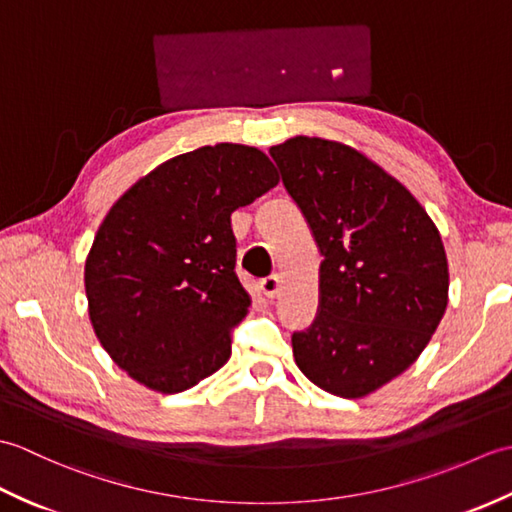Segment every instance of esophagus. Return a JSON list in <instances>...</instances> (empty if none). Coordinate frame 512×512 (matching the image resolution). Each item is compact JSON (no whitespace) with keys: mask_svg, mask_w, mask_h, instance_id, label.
I'll use <instances>...</instances> for the list:
<instances>
[{"mask_svg":"<svg viewBox=\"0 0 512 512\" xmlns=\"http://www.w3.org/2000/svg\"><path fill=\"white\" fill-rule=\"evenodd\" d=\"M279 288H281V275L273 273V275H268V277L262 279V292L266 297L273 299L279 292Z\"/></svg>","mask_w":512,"mask_h":512,"instance_id":"1","label":"esophagus"}]
</instances>
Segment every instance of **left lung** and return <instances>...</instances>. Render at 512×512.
Returning a JSON list of instances; mask_svg holds the SVG:
<instances>
[{
  "label": "left lung",
  "mask_w": 512,
  "mask_h": 512,
  "mask_svg": "<svg viewBox=\"0 0 512 512\" xmlns=\"http://www.w3.org/2000/svg\"><path fill=\"white\" fill-rule=\"evenodd\" d=\"M270 156L323 255L317 317L292 334L295 361L328 394H372L416 361L447 310L438 228L352 147L297 136Z\"/></svg>",
  "instance_id": "8db88e82"
}]
</instances>
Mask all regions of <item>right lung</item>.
Returning <instances> with one entry per match:
<instances>
[{"mask_svg":"<svg viewBox=\"0 0 512 512\" xmlns=\"http://www.w3.org/2000/svg\"><path fill=\"white\" fill-rule=\"evenodd\" d=\"M277 182L264 151L220 143L162 162L105 215L85 295L101 345L138 383L178 394L231 358L250 306L231 213Z\"/></svg>","mask_w":512,"mask_h":512,"instance_id":"add662e5","label":"right lung"}]
</instances>
